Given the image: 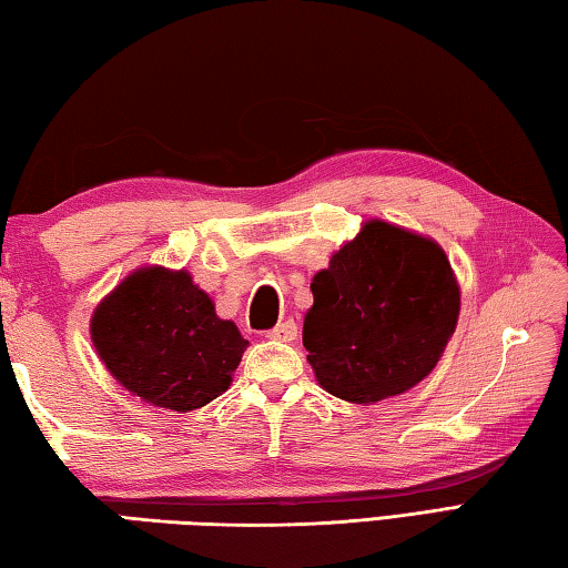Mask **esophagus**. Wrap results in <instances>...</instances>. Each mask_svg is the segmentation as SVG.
<instances>
[{
	"mask_svg": "<svg viewBox=\"0 0 568 568\" xmlns=\"http://www.w3.org/2000/svg\"><path fill=\"white\" fill-rule=\"evenodd\" d=\"M265 337L277 339V343H293V339L297 337V325L293 323V320H285V323H277L273 329H267Z\"/></svg>",
	"mask_w": 568,
	"mask_h": 568,
	"instance_id": "34e87169",
	"label": "esophagus"
}]
</instances>
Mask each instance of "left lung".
Masks as SVG:
<instances>
[{
    "label": "left lung",
    "mask_w": 568,
    "mask_h": 568,
    "mask_svg": "<svg viewBox=\"0 0 568 568\" xmlns=\"http://www.w3.org/2000/svg\"><path fill=\"white\" fill-rule=\"evenodd\" d=\"M311 291L303 345L317 383L367 405L415 387L457 327L459 285L435 241L369 221Z\"/></svg>",
    "instance_id": "8db88e82"
}]
</instances>
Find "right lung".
<instances>
[{"label":"right lung","mask_w":568,"mask_h":568,"mask_svg":"<svg viewBox=\"0 0 568 568\" xmlns=\"http://www.w3.org/2000/svg\"><path fill=\"white\" fill-rule=\"evenodd\" d=\"M91 339L123 387L173 412L199 409L229 389L248 345L189 273L166 267L129 275L97 307Z\"/></svg>","instance_id":"obj_1"}]
</instances>
